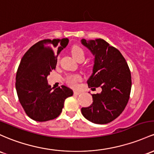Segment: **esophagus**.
Wrapping results in <instances>:
<instances>
[{
	"label": "esophagus",
	"instance_id": "34e87169",
	"mask_svg": "<svg viewBox=\"0 0 154 154\" xmlns=\"http://www.w3.org/2000/svg\"><path fill=\"white\" fill-rule=\"evenodd\" d=\"M74 95H79V94H80V91H74Z\"/></svg>",
	"mask_w": 154,
	"mask_h": 154
}]
</instances>
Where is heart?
Returning <instances> with one entry per match:
<instances>
[{
  "label": "heart",
  "mask_w": 154,
  "mask_h": 154,
  "mask_svg": "<svg viewBox=\"0 0 154 154\" xmlns=\"http://www.w3.org/2000/svg\"><path fill=\"white\" fill-rule=\"evenodd\" d=\"M71 53H72V57L75 59L76 60H78L81 58L85 57V53L82 48L79 45H74L71 49ZM80 80V77L79 75H72L69 76L67 78V82L69 85L71 86H75L77 84V82Z\"/></svg>",
  "instance_id": "1"
}]
</instances>
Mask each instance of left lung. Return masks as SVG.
Returning a JSON list of instances; mask_svg holds the SVG:
<instances>
[{
  "instance_id": "left-lung-1",
  "label": "left lung",
  "mask_w": 154,
  "mask_h": 154,
  "mask_svg": "<svg viewBox=\"0 0 154 154\" xmlns=\"http://www.w3.org/2000/svg\"><path fill=\"white\" fill-rule=\"evenodd\" d=\"M81 43L94 56L93 73L87 81L88 87L102 88L100 94H92V104L82 107L81 112L94 124H108L118 118L127 104L131 72L122 54L104 39L82 38Z\"/></svg>"
}]
</instances>
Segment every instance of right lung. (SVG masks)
Returning <instances> with one entry per match:
<instances>
[{
    "instance_id": "1",
    "label": "right lung",
    "mask_w": 154,
    "mask_h": 154,
    "mask_svg": "<svg viewBox=\"0 0 154 154\" xmlns=\"http://www.w3.org/2000/svg\"><path fill=\"white\" fill-rule=\"evenodd\" d=\"M68 43L67 38L42 40L21 59L16 74L17 94L25 112L34 121L43 122L56 118L65 99L73 95V91L65 85L52 88L47 79Z\"/></svg>"
}]
</instances>
